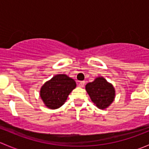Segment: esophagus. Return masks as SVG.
I'll return each mask as SVG.
<instances>
[{
	"instance_id": "obj_1",
	"label": "esophagus",
	"mask_w": 149,
	"mask_h": 149,
	"mask_svg": "<svg viewBox=\"0 0 149 149\" xmlns=\"http://www.w3.org/2000/svg\"><path fill=\"white\" fill-rule=\"evenodd\" d=\"M79 85L80 87H84V85H85V81H81L80 83H79Z\"/></svg>"
}]
</instances>
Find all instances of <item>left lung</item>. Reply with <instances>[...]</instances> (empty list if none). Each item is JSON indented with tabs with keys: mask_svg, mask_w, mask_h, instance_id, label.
Instances as JSON below:
<instances>
[{
	"mask_svg": "<svg viewBox=\"0 0 149 149\" xmlns=\"http://www.w3.org/2000/svg\"><path fill=\"white\" fill-rule=\"evenodd\" d=\"M86 91L97 108L104 109L109 107L115 97V89L103 76L96 78L86 85Z\"/></svg>",
	"mask_w": 149,
	"mask_h": 149,
	"instance_id": "left-lung-1",
	"label": "left lung"
}]
</instances>
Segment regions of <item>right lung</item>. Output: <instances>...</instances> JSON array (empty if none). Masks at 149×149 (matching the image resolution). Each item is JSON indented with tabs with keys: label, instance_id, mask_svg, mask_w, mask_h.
<instances>
[{
	"label": "right lung",
	"instance_id": "right-lung-1",
	"mask_svg": "<svg viewBox=\"0 0 149 149\" xmlns=\"http://www.w3.org/2000/svg\"><path fill=\"white\" fill-rule=\"evenodd\" d=\"M76 87L74 79L65 74H58L42 86L40 95L47 107L58 109L65 104L70 93Z\"/></svg>",
	"mask_w": 149,
	"mask_h": 149
}]
</instances>
